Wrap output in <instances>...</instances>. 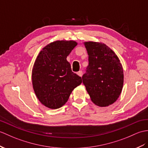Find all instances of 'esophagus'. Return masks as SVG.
<instances>
[{
  "mask_svg": "<svg viewBox=\"0 0 148 148\" xmlns=\"http://www.w3.org/2000/svg\"><path fill=\"white\" fill-rule=\"evenodd\" d=\"M77 74V75H79V76L82 77V72L81 71H79Z\"/></svg>",
  "mask_w": 148,
  "mask_h": 148,
  "instance_id": "obj_1",
  "label": "esophagus"
}]
</instances>
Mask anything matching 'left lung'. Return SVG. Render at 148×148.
<instances>
[{"label": "left lung", "mask_w": 148, "mask_h": 148, "mask_svg": "<svg viewBox=\"0 0 148 148\" xmlns=\"http://www.w3.org/2000/svg\"><path fill=\"white\" fill-rule=\"evenodd\" d=\"M88 66L82 75V83L92 101L99 106L113 103L123 88L122 66L115 53L106 45L85 42Z\"/></svg>", "instance_id": "obj_1"}]
</instances>
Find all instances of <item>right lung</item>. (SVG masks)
I'll return each mask as SVG.
<instances>
[{"instance_id":"obj_1","label":"right lung","mask_w":148,"mask_h":148,"mask_svg":"<svg viewBox=\"0 0 148 148\" xmlns=\"http://www.w3.org/2000/svg\"><path fill=\"white\" fill-rule=\"evenodd\" d=\"M77 45L74 41H57L45 47L38 56L32 71L34 91L40 101L51 109L67 101L81 77L72 72L66 58Z\"/></svg>"}]
</instances>
